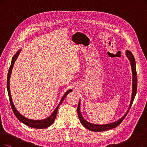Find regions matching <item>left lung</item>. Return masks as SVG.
Returning a JSON list of instances; mask_svg holds the SVG:
<instances>
[{"label":"left lung","instance_id":"obj_1","mask_svg":"<svg viewBox=\"0 0 147 147\" xmlns=\"http://www.w3.org/2000/svg\"><path fill=\"white\" fill-rule=\"evenodd\" d=\"M127 56L128 58V60H130L131 63V69H132V72H133V90H132V97H131V100L130 102V108L131 107V105L133 104V102L134 101V99L135 96H136V92H137V86H138V78H137V72H136V63H135V59L133 55V54L131 53L130 51H127ZM80 102L79 101L78 105V107H77V112H78V115L79 117L80 121L81 123L82 124L84 127L87 128L88 130L93 131H105L107 130H110V129L115 128L116 127H118L122 121L124 120L125 118V117L128 113L129 110H130V108H129L128 110L127 111V112L126 114L124 115V116H123L121 119H120L119 121L117 122L111 123V124H106V125H96V124H91V123L88 122L86 121L81 115L80 109Z\"/></svg>","mask_w":147,"mask_h":147}]
</instances>
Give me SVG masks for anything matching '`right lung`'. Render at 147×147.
I'll return each mask as SVG.
<instances>
[{"label":"right lung","instance_id":"right-lung-1","mask_svg":"<svg viewBox=\"0 0 147 147\" xmlns=\"http://www.w3.org/2000/svg\"><path fill=\"white\" fill-rule=\"evenodd\" d=\"M20 51V50L19 51H18V52H17V53L16 54V55L12 58V61H11V66H10V67L9 69L8 77H7V90H8V96H9V101H10V104H11V108H12L13 112H14V115H16V116L17 118V119H18L22 122H23V124H25V125H26L29 127H30L39 128V129L40 128L42 129V128L48 127L54 123V122L55 121V119L56 118L57 111H58V107H59V105L63 102V100L64 99V98H66V96L67 95V94L69 93H70V92H72V90H69L68 91L66 92V93L65 94H64V96L62 98V99H61V101H60V104H58V105L57 107V108L55 109L54 112L52 113V114L49 117H48V118H46L45 119L40 120V121H34V120L28 119L25 118L24 116H23L22 115H21L18 112V111H17L16 109L15 108V106H14V104L13 102V101H12V98H11V93H10V88H9V78H10V76H11V72H12V69H13V67L14 66V63L16 61L17 57H18V55H19Z\"/></svg>","mask_w":147,"mask_h":147}]
</instances>
